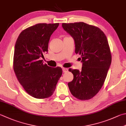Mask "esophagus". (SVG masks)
<instances>
[{"mask_svg":"<svg viewBox=\"0 0 126 126\" xmlns=\"http://www.w3.org/2000/svg\"><path fill=\"white\" fill-rule=\"evenodd\" d=\"M62 68H63V72H67V70H67V68H64V67H63Z\"/></svg>","mask_w":126,"mask_h":126,"instance_id":"obj_1","label":"esophagus"}]
</instances>
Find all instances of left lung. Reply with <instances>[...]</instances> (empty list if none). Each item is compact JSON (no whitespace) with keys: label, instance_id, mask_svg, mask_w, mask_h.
<instances>
[{"label":"left lung","instance_id":"obj_1","mask_svg":"<svg viewBox=\"0 0 126 126\" xmlns=\"http://www.w3.org/2000/svg\"><path fill=\"white\" fill-rule=\"evenodd\" d=\"M62 26L74 39L75 53L80 55L83 63L82 70H68L73 75L68 88L75 98L89 100L103 87L111 65L108 39L100 28L82 22L63 23Z\"/></svg>","mask_w":126,"mask_h":126}]
</instances>
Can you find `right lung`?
I'll return each instance as SVG.
<instances>
[{
  "label": "right lung",
  "mask_w": 126,
  "mask_h": 126,
  "mask_svg": "<svg viewBox=\"0 0 126 126\" xmlns=\"http://www.w3.org/2000/svg\"><path fill=\"white\" fill-rule=\"evenodd\" d=\"M59 25V23H38L23 30L16 40L14 72L25 91L35 98L51 96L62 75L61 67H49L39 59L48 51L50 37Z\"/></svg>",
  "instance_id": "add662e5"
}]
</instances>
